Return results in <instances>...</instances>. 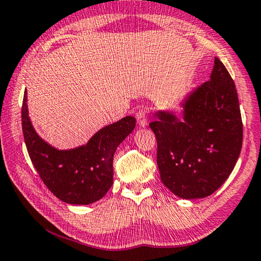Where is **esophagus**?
Listing matches in <instances>:
<instances>
[{
    "instance_id": "esophagus-1",
    "label": "esophagus",
    "mask_w": 261,
    "mask_h": 261,
    "mask_svg": "<svg viewBox=\"0 0 261 261\" xmlns=\"http://www.w3.org/2000/svg\"><path fill=\"white\" fill-rule=\"evenodd\" d=\"M136 119H137V123L138 125L141 127H145L147 125V114L145 110H139L137 111V114H136Z\"/></svg>"
}]
</instances>
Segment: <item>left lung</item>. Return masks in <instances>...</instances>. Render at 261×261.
Segmentation results:
<instances>
[{"label":"left lung","instance_id":"left-lung-1","mask_svg":"<svg viewBox=\"0 0 261 261\" xmlns=\"http://www.w3.org/2000/svg\"><path fill=\"white\" fill-rule=\"evenodd\" d=\"M181 114L158 110L150 123L157 138L161 179L181 199L216 192L234 169L243 144V123L234 82L215 58L208 82L181 99Z\"/></svg>","mask_w":261,"mask_h":261}]
</instances>
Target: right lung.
Instances as JSON below:
<instances>
[{
    "mask_svg": "<svg viewBox=\"0 0 261 261\" xmlns=\"http://www.w3.org/2000/svg\"><path fill=\"white\" fill-rule=\"evenodd\" d=\"M135 126L136 118L126 116L97 131L87 144L60 150L35 130L24 91L22 129L29 157L46 188L67 204L88 205L106 196L114 182L116 149Z\"/></svg>",
    "mask_w": 261,
    "mask_h": 261,
    "instance_id": "obj_1",
    "label": "right lung"
}]
</instances>
